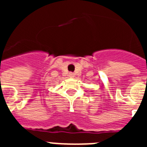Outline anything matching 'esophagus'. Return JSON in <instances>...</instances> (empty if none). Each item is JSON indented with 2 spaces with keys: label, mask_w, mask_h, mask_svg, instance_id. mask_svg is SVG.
Returning <instances> with one entry per match:
<instances>
[{
  "label": "esophagus",
  "mask_w": 147,
  "mask_h": 147,
  "mask_svg": "<svg viewBox=\"0 0 147 147\" xmlns=\"http://www.w3.org/2000/svg\"><path fill=\"white\" fill-rule=\"evenodd\" d=\"M68 76H69V77H71V78L74 77V74L73 73H69V74H68Z\"/></svg>",
  "instance_id": "obj_1"
}]
</instances>
